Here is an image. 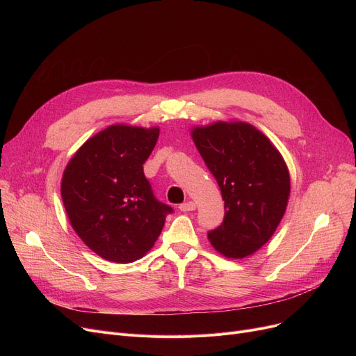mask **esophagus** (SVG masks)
I'll use <instances>...</instances> for the list:
<instances>
[{
  "instance_id": "34e87169",
  "label": "esophagus",
  "mask_w": 356,
  "mask_h": 356,
  "mask_svg": "<svg viewBox=\"0 0 356 356\" xmlns=\"http://www.w3.org/2000/svg\"><path fill=\"white\" fill-rule=\"evenodd\" d=\"M179 209H180L181 212H191V211H195V209H196V203H195V202H192V200H189V202H186V203H181L180 207H179Z\"/></svg>"
}]
</instances>
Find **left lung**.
<instances>
[{
  "mask_svg": "<svg viewBox=\"0 0 356 356\" xmlns=\"http://www.w3.org/2000/svg\"><path fill=\"white\" fill-rule=\"evenodd\" d=\"M192 138L225 200L223 222L208 232L212 247L228 258L254 254L273 236L287 208L290 175L284 159L247 122L195 127Z\"/></svg>",
  "mask_w": 356,
  "mask_h": 356,
  "instance_id": "left-lung-1",
  "label": "left lung"
}]
</instances>
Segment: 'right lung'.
Wrapping results in <instances>:
<instances>
[{
	"instance_id": "add662e5",
	"label": "right lung",
	"mask_w": 356,
	"mask_h": 356,
	"mask_svg": "<svg viewBox=\"0 0 356 356\" xmlns=\"http://www.w3.org/2000/svg\"><path fill=\"white\" fill-rule=\"evenodd\" d=\"M159 134V127L111 125L89 138L65 168L60 193L70 225L112 263L144 257L173 212L156 199L143 170Z\"/></svg>"
}]
</instances>
